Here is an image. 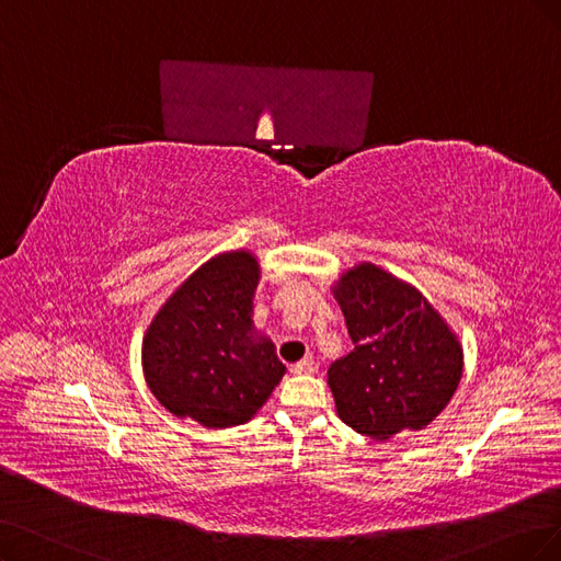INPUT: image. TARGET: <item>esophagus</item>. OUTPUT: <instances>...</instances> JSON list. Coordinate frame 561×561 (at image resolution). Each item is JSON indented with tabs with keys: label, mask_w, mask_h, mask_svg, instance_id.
<instances>
[{
	"label": "esophagus",
	"mask_w": 561,
	"mask_h": 561,
	"mask_svg": "<svg viewBox=\"0 0 561 561\" xmlns=\"http://www.w3.org/2000/svg\"><path fill=\"white\" fill-rule=\"evenodd\" d=\"M317 363L314 360H300L291 367V375L296 377H309V375H317Z\"/></svg>",
	"instance_id": "1"
}]
</instances>
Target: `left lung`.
Segmentation results:
<instances>
[{"mask_svg": "<svg viewBox=\"0 0 561 561\" xmlns=\"http://www.w3.org/2000/svg\"><path fill=\"white\" fill-rule=\"evenodd\" d=\"M354 351L328 367L337 416L369 439L423 430L458 390V335L416 286L375 263L344 270L333 284Z\"/></svg>", "mask_w": 561, "mask_h": 561, "instance_id": "obj_1", "label": "left lung"}]
</instances>
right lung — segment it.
Masks as SVG:
<instances>
[{
	"label": "right lung",
	"mask_w": 561,
	"mask_h": 561,
	"mask_svg": "<svg viewBox=\"0 0 561 561\" xmlns=\"http://www.w3.org/2000/svg\"><path fill=\"white\" fill-rule=\"evenodd\" d=\"M256 256L233 249L205 261L161 305L142 337V375L178 419L242 425L273 396L286 367L254 325Z\"/></svg>",
	"instance_id": "obj_1"
}]
</instances>
